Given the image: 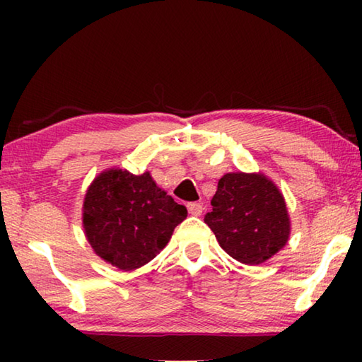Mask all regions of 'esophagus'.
I'll list each match as a JSON object with an SVG mask.
<instances>
[{"instance_id": "obj_1", "label": "esophagus", "mask_w": 362, "mask_h": 362, "mask_svg": "<svg viewBox=\"0 0 362 362\" xmlns=\"http://www.w3.org/2000/svg\"><path fill=\"white\" fill-rule=\"evenodd\" d=\"M187 207H188V212L192 214V216L198 217V216H201V214H203V204H201V203H189Z\"/></svg>"}]
</instances>
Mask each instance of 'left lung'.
I'll return each instance as SVG.
<instances>
[{"mask_svg":"<svg viewBox=\"0 0 362 362\" xmlns=\"http://www.w3.org/2000/svg\"><path fill=\"white\" fill-rule=\"evenodd\" d=\"M211 204L204 222L220 247L244 265H260L289 241L291 218L284 196L265 174H225Z\"/></svg>","mask_w":362,"mask_h":362,"instance_id":"1","label":"left lung"}]
</instances>
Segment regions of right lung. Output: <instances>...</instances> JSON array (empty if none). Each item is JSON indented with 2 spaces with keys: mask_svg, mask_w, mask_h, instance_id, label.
Segmentation results:
<instances>
[{
  "mask_svg": "<svg viewBox=\"0 0 362 362\" xmlns=\"http://www.w3.org/2000/svg\"><path fill=\"white\" fill-rule=\"evenodd\" d=\"M187 217L151 179L112 168L100 173L84 194L83 228L94 252L110 265L131 272L166 247L174 228Z\"/></svg>",
  "mask_w": 362,
  "mask_h": 362,
  "instance_id": "add662e5",
  "label": "right lung"
}]
</instances>
